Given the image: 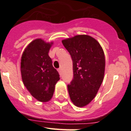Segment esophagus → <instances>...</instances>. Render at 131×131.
Masks as SVG:
<instances>
[{
  "instance_id": "34e87169",
  "label": "esophagus",
  "mask_w": 131,
  "mask_h": 131,
  "mask_svg": "<svg viewBox=\"0 0 131 131\" xmlns=\"http://www.w3.org/2000/svg\"><path fill=\"white\" fill-rule=\"evenodd\" d=\"M58 72H59V74H60V75H61V68H58Z\"/></svg>"
}]
</instances>
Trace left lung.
<instances>
[{
    "label": "left lung",
    "instance_id": "obj_1",
    "mask_svg": "<svg viewBox=\"0 0 131 131\" xmlns=\"http://www.w3.org/2000/svg\"><path fill=\"white\" fill-rule=\"evenodd\" d=\"M73 61V78L68 85L70 97L78 107L86 106L95 97L103 80L105 58L100 43L87 35L62 40Z\"/></svg>",
    "mask_w": 131,
    "mask_h": 131
}]
</instances>
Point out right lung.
Segmentation results:
<instances>
[{
    "label": "right lung",
    "mask_w": 131,
    "mask_h": 131,
    "mask_svg": "<svg viewBox=\"0 0 131 131\" xmlns=\"http://www.w3.org/2000/svg\"><path fill=\"white\" fill-rule=\"evenodd\" d=\"M52 44L35 39L26 47L21 59L23 84L31 96L41 102L52 98L55 85L60 79L48 55Z\"/></svg>",
    "instance_id": "1"
}]
</instances>
